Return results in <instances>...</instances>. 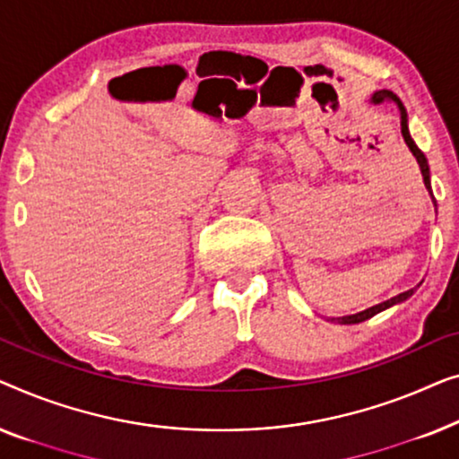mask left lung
<instances>
[{
    "label": "left lung",
    "mask_w": 459,
    "mask_h": 459,
    "mask_svg": "<svg viewBox=\"0 0 459 459\" xmlns=\"http://www.w3.org/2000/svg\"><path fill=\"white\" fill-rule=\"evenodd\" d=\"M370 101H372V103H383V101H395V103H397L399 114H402V134H403V141H405V145L410 147L411 156L416 158L418 166H420V172H422V178H424V186H426V189H429V193L432 195V191H430V170H429V162H426L424 153H422L420 150H418V145L414 143V139L410 137V131H408V112H405L402 100H399L395 93H391V91H386V89H383V91L374 93ZM432 204H435V208H437L435 197H432ZM411 293H414V289H410V291L391 297V299L378 303V306L368 307V309H364V312H358V314H351V316H343V318H333V322H339V325H358V322H364V320H368V318H372V316H377L378 312H383V309H386V307L395 306V303L405 301Z\"/></svg>",
    "instance_id": "left-lung-1"
}]
</instances>
